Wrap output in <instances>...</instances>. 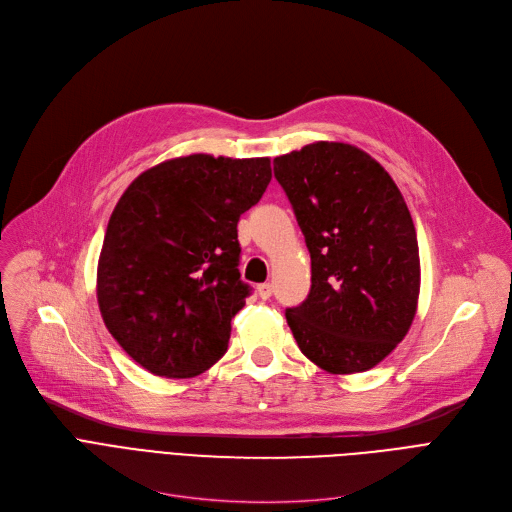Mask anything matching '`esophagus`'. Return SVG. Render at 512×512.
Returning <instances> with one entry per match:
<instances>
[{
    "mask_svg": "<svg viewBox=\"0 0 512 512\" xmlns=\"http://www.w3.org/2000/svg\"><path fill=\"white\" fill-rule=\"evenodd\" d=\"M257 294H259V297H261L263 301H267V299L272 297V284H270V282L259 284V286H257Z\"/></svg>",
    "mask_w": 512,
    "mask_h": 512,
    "instance_id": "obj_1",
    "label": "esophagus"
}]
</instances>
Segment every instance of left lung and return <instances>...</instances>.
I'll list each match as a JSON object with an SVG mask.
<instances>
[{
    "mask_svg": "<svg viewBox=\"0 0 512 512\" xmlns=\"http://www.w3.org/2000/svg\"><path fill=\"white\" fill-rule=\"evenodd\" d=\"M311 253V290L286 321L328 373H361L407 336L419 299V245L390 174L365 151L317 141L274 159Z\"/></svg>",
    "mask_w": 512,
    "mask_h": 512,
    "instance_id": "1",
    "label": "left lung"
}]
</instances>
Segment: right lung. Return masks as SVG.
<instances>
[{
    "mask_svg": "<svg viewBox=\"0 0 512 512\" xmlns=\"http://www.w3.org/2000/svg\"><path fill=\"white\" fill-rule=\"evenodd\" d=\"M272 180L270 157L193 153L134 178L97 265L105 328L141 367L195 378L218 363L249 284L238 272L240 215Z\"/></svg>",
    "mask_w": 512,
    "mask_h": 512,
    "instance_id": "obj_1",
    "label": "right lung"
}]
</instances>
